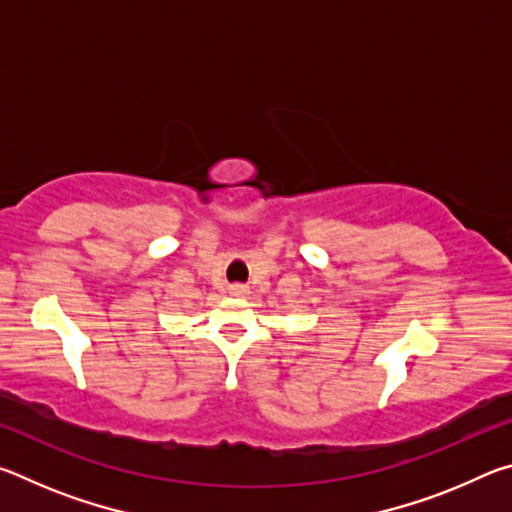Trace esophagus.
Returning a JSON list of instances; mask_svg holds the SVG:
<instances>
[{
    "label": "esophagus",
    "instance_id": "34e87169",
    "mask_svg": "<svg viewBox=\"0 0 512 512\" xmlns=\"http://www.w3.org/2000/svg\"><path fill=\"white\" fill-rule=\"evenodd\" d=\"M241 291H244L241 287H235V289H232V293H241Z\"/></svg>",
    "mask_w": 512,
    "mask_h": 512
}]
</instances>
